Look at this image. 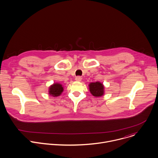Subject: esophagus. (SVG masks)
<instances>
[{"instance_id": "obj_1", "label": "esophagus", "mask_w": 158, "mask_h": 158, "mask_svg": "<svg viewBox=\"0 0 158 158\" xmlns=\"http://www.w3.org/2000/svg\"><path fill=\"white\" fill-rule=\"evenodd\" d=\"M75 80L77 81H80L81 80V77H80V76H78V77H76L75 78Z\"/></svg>"}]
</instances>
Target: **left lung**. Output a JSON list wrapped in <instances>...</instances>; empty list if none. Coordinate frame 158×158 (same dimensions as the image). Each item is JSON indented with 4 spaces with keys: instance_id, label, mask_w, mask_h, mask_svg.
Segmentation results:
<instances>
[{
    "instance_id": "obj_1",
    "label": "left lung",
    "mask_w": 158,
    "mask_h": 158,
    "mask_svg": "<svg viewBox=\"0 0 158 158\" xmlns=\"http://www.w3.org/2000/svg\"><path fill=\"white\" fill-rule=\"evenodd\" d=\"M89 90L94 97H99L104 94V86L99 81L90 83L89 84Z\"/></svg>"
}]
</instances>
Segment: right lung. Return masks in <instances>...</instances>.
I'll return each instance as SVG.
<instances>
[{"label":"right lung","instance_id":"add662e5","mask_svg":"<svg viewBox=\"0 0 158 158\" xmlns=\"http://www.w3.org/2000/svg\"><path fill=\"white\" fill-rule=\"evenodd\" d=\"M63 91V87L62 85L58 83L52 84L49 86V94L53 97L60 96Z\"/></svg>","mask_w":158,"mask_h":158}]
</instances>
